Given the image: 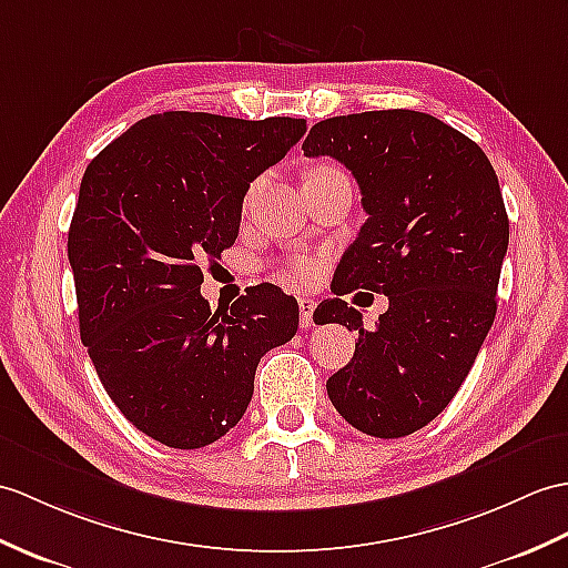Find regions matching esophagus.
I'll return each instance as SVG.
<instances>
[{
    "instance_id": "34e87169",
    "label": "esophagus",
    "mask_w": 568,
    "mask_h": 568,
    "mask_svg": "<svg viewBox=\"0 0 568 568\" xmlns=\"http://www.w3.org/2000/svg\"><path fill=\"white\" fill-rule=\"evenodd\" d=\"M297 305H300V324L305 326V328H312L314 326V307H316V302L312 300V297H300L297 300Z\"/></svg>"
}]
</instances>
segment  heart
Returning <instances> with one entry per match:
<instances>
[{
    "mask_svg": "<svg viewBox=\"0 0 568 568\" xmlns=\"http://www.w3.org/2000/svg\"><path fill=\"white\" fill-rule=\"evenodd\" d=\"M326 169H334V166H320L314 171H326ZM314 171H312V174H314ZM252 197H254V191L248 193V201H252ZM316 271H320V263H316L314 258H293L287 263L285 275H287V278L300 281V283H310V281H314Z\"/></svg>",
    "mask_w": 568,
    "mask_h": 568,
    "instance_id": "1",
    "label": "heart"
}]
</instances>
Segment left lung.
<instances>
[{
    "mask_svg": "<svg viewBox=\"0 0 568 568\" xmlns=\"http://www.w3.org/2000/svg\"><path fill=\"white\" fill-rule=\"evenodd\" d=\"M358 181L367 220L341 258L320 324L358 332L351 363L326 382L353 428L404 438L453 402L496 316L508 215L489 156L428 113L392 109L326 118L302 142ZM390 297L375 329L341 294Z\"/></svg>",
    "mask_w": 568,
    "mask_h": 568,
    "instance_id": "obj_1",
    "label": "left lung"
}]
</instances>
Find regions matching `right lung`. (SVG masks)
I'll return each mask as SVG.
<instances>
[{
    "mask_svg": "<svg viewBox=\"0 0 568 568\" xmlns=\"http://www.w3.org/2000/svg\"><path fill=\"white\" fill-rule=\"evenodd\" d=\"M305 130L285 115L154 113L84 171L68 236L79 334L113 404L166 447L195 450L240 424L263 353L297 332L281 287L213 312L201 283L240 234L248 183Z\"/></svg>",
    "mask_w": 568,
    "mask_h": 568,
    "instance_id": "right-lung-1",
    "label": "right lung"
}]
</instances>
